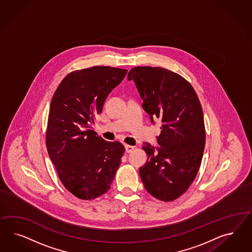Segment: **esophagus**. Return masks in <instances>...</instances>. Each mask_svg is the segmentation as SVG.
<instances>
[{"label": "esophagus", "mask_w": 252, "mask_h": 252, "mask_svg": "<svg viewBox=\"0 0 252 252\" xmlns=\"http://www.w3.org/2000/svg\"><path fill=\"white\" fill-rule=\"evenodd\" d=\"M125 147H126V152L127 153H132V152H133V150L135 149V147H134V146L126 145Z\"/></svg>", "instance_id": "esophagus-1"}]
</instances>
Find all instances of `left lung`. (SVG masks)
<instances>
[{
  "label": "left lung",
  "instance_id": "1",
  "mask_svg": "<svg viewBox=\"0 0 252 252\" xmlns=\"http://www.w3.org/2000/svg\"><path fill=\"white\" fill-rule=\"evenodd\" d=\"M151 120L161 123L157 153L148 143L139 175L146 190L161 201L183 195L198 174L205 147L204 117L198 95L183 76L161 67L137 66L129 71Z\"/></svg>",
  "mask_w": 252,
  "mask_h": 252
}]
</instances>
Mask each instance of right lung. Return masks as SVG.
<instances>
[{
    "mask_svg": "<svg viewBox=\"0 0 252 252\" xmlns=\"http://www.w3.org/2000/svg\"><path fill=\"white\" fill-rule=\"evenodd\" d=\"M126 69L93 66L69 73L54 92L46 147L62 184L76 198L91 200L109 190L125 147L108 142L92 129L109 93Z\"/></svg>",
    "mask_w": 252,
    "mask_h": 252,
    "instance_id": "add662e5",
    "label": "right lung"
}]
</instances>
